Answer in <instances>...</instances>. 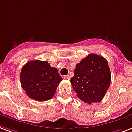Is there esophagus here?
<instances>
[{
    "label": "esophagus",
    "instance_id": "esophagus-1",
    "mask_svg": "<svg viewBox=\"0 0 132 132\" xmlns=\"http://www.w3.org/2000/svg\"><path fill=\"white\" fill-rule=\"evenodd\" d=\"M64 78L66 79H70V75H65L64 76Z\"/></svg>",
    "mask_w": 132,
    "mask_h": 132
}]
</instances>
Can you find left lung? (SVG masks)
Instances as JSON below:
<instances>
[{"instance_id": "obj_1", "label": "left lung", "mask_w": 132, "mask_h": 132, "mask_svg": "<svg viewBox=\"0 0 132 132\" xmlns=\"http://www.w3.org/2000/svg\"><path fill=\"white\" fill-rule=\"evenodd\" d=\"M71 85L82 101L91 104L100 102L110 86L111 73L103 57L90 54L76 64Z\"/></svg>"}]
</instances>
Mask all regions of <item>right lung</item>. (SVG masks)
Segmentation results:
<instances>
[{
    "mask_svg": "<svg viewBox=\"0 0 132 132\" xmlns=\"http://www.w3.org/2000/svg\"><path fill=\"white\" fill-rule=\"evenodd\" d=\"M21 84L28 97L43 102L54 96L62 81L56 68L46 61L33 60L23 66L20 75Z\"/></svg>",
    "mask_w": 132,
    "mask_h": 132,
    "instance_id": "1",
    "label": "right lung"
}]
</instances>
